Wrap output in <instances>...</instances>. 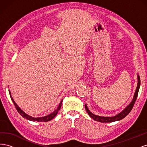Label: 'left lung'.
<instances>
[{"label": "left lung", "mask_w": 147, "mask_h": 147, "mask_svg": "<svg viewBox=\"0 0 147 147\" xmlns=\"http://www.w3.org/2000/svg\"><path fill=\"white\" fill-rule=\"evenodd\" d=\"M140 86V79L139 75L137 74V88H136L134 95V97H133V99H132V101L131 102V103L122 111V112L116 115L115 116H113V117H100V116H99V115H96L94 113H92L91 112H90V110H89L86 104H85V109L86 110L87 113H88V115H90V117L91 118H92L94 120H95V121L101 122V123H112V122H114V121H119V120H121V119H123L124 117H126L127 115L130 113L131 110L132 109L133 106H134L135 102H136V100L137 99V97L138 96V92H139Z\"/></svg>", "instance_id": "8db88e82"}]
</instances>
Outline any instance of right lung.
<instances>
[{"label": "right lung", "mask_w": 147, "mask_h": 147, "mask_svg": "<svg viewBox=\"0 0 147 147\" xmlns=\"http://www.w3.org/2000/svg\"><path fill=\"white\" fill-rule=\"evenodd\" d=\"M9 94H10V97H11V99L12 100V102H13V104H14L15 107L17 110L18 112V113L21 115L22 117H23V118L27 119L28 120H29V121H38V122H47V121H50V120H51L53 118H54L56 116V115L57 114V113H58L59 110H60L61 109V104H62V102H63V100L62 99L61 101L60 102V103L58 105V107H57V108L54 111V112H52L51 113H50V115H47V116H45V117H37V118H35V117H32V116H30V115L26 114L24 112H23V110H22L20 107L18 105L16 102H15V100H13V97L11 95V92L10 91H9Z\"/></svg>", "instance_id": "right-lung-1"}]
</instances>
